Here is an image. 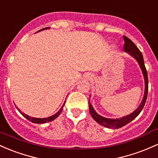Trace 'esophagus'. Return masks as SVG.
Wrapping results in <instances>:
<instances>
[{
    "instance_id": "obj_1",
    "label": "esophagus",
    "mask_w": 158,
    "mask_h": 158,
    "mask_svg": "<svg viewBox=\"0 0 158 158\" xmlns=\"http://www.w3.org/2000/svg\"><path fill=\"white\" fill-rule=\"evenodd\" d=\"M85 78H86V79H88V80H90V79H91V76L90 75V74H87V75L85 76Z\"/></svg>"
}]
</instances>
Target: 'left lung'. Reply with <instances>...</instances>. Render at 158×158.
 <instances>
[{"label": "left lung", "mask_w": 158, "mask_h": 158, "mask_svg": "<svg viewBox=\"0 0 158 158\" xmlns=\"http://www.w3.org/2000/svg\"><path fill=\"white\" fill-rule=\"evenodd\" d=\"M124 50L125 52H127L128 55L133 57L135 60L137 61V63L139 65L140 69H141L142 72H143L144 80H145V92H144L143 98L142 100L141 103L137 107L136 110H134L132 113L129 114V115L123 116L121 118H105L103 116L99 115L98 112L95 111L94 109L93 106L90 102H88L89 104V111L90 114L92 116L94 120H95L99 124L102 126H104L106 127L112 128V129H118L125 126L128 123L132 121L133 119L136 118L139 115V114L143 110L144 106H145V101L147 99V95H148V75H147V70L145 69V64H144L143 56L142 55L141 52L139 49L136 47V45L133 43L129 38H127L125 36H124ZM91 98V95H90Z\"/></svg>", "instance_id": "8db88e82"}]
</instances>
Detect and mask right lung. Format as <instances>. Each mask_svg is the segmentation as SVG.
<instances>
[{"mask_svg":"<svg viewBox=\"0 0 158 158\" xmlns=\"http://www.w3.org/2000/svg\"><path fill=\"white\" fill-rule=\"evenodd\" d=\"M46 29H49V27H45V28L41 29V30H40L39 31H37V32H40V31H43V30H46ZM64 104H65V102H64V103L63 106H62L61 108L60 109L59 111H58V112H56V113H55V114H54L53 115L49 116V117H48V118H39L31 117V116L26 115V114L24 113V112H22V111L19 110V109L17 108V106H16V108H17V110H19V112L20 113L24 116V117L26 118H27L28 121H31V122H33V123H35V124H44V123H47V122H49V121H52L55 120V119L56 118H58V116L59 115L60 113H61L62 110H63L64 106Z\"/></svg>","mask_w":158,"mask_h":158,"instance_id":"add662e5","label":"right lung"}]
</instances>
